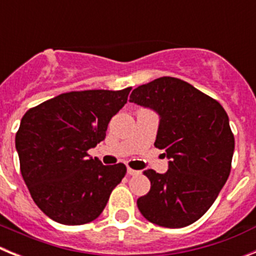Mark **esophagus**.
Wrapping results in <instances>:
<instances>
[{"label":"esophagus","mask_w":256,"mask_h":256,"mask_svg":"<svg viewBox=\"0 0 256 256\" xmlns=\"http://www.w3.org/2000/svg\"><path fill=\"white\" fill-rule=\"evenodd\" d=\"M126 173L130 174V176H136V174H138L140 172L134 170V169H132V168H128V169H126Z\"/></svg>","instance_id":"1"}]
</instances>
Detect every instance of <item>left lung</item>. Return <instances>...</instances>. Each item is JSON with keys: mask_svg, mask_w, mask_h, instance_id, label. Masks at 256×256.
Listing matches in <instances>:
<instances>
[{"mask_svg": "<svg viewBox=\"0 0 256 256\" xmlns=\"http://www.w3.org/2000/svg\"><path fill=\"white\" fill-rule=\"evenodd\" d=\"M130 101L159 114L154 144L170 159L166 173L144 172L151 188L137 200L140 212L162 227L192 224L209 210L230 176L234 137L227 112L218 101L173 76L140 86Z\"/></svg>", "mask_w": 256, "mask_h": 256, "instance_id": "obj_1", "label": "left lung"}]
</instances>
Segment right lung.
Segmentation results:
<instances>
[{
    "mask_svg": "<svg viewBox=\"0 0 256 256\" xmlns=\"http://www.w3.org/2000/svg\"><path fill=\"white\" fill-rule=\"evenodd\" d=\"M132 87L61 94L29 108L15 148L20 172L37 206L52 220L86 224L100 216L126 165H104L87 151L104 141L108 122L126 104Z\"/></svg>",
    "mask_w": 256,
    "mask_h": 256,
    "instance_id": "right-lung-1",
    "label": "right lung"
}]
</instances>
